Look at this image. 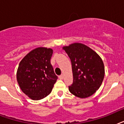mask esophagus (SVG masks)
Here are the masks:
<instances>
[{
	"label": "esophagus",
	"mask_w": 124,
	"mask_h": 124,
	"mask_svg": "<svg viewBox=\"0 0 124 124\" xmlns=\"http://www.w3.org/2000/svg\"><path fill=\"white\" fill-rule=\"evenodd\" d=\"M59 77V78H60V79H63V78H64V75H60V76H59V77Z\"/></svg>",
	"instance_id": "34e87169"
}]
</instances>
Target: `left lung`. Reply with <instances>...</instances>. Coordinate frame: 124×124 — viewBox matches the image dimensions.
Listing matches in <instances>:
<instances>
[{"label": "left lung", "instance_id": "obj_1", "mask_svg": "<svg viewBox=\"0 0 124 124\" xmlns=\"http://www.w3.org/2000/svg\"><path fill=\"white\" fill-rule=\"evenodd\" d=\"M70 57L72 65L73 82L69 90L81 98L89 97L102 84L105 75L103 61L96 52L80 43L63 47Z\"/></svg>", "mask_w": 124, "mask_h": 124}]
</instances>
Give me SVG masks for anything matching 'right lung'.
I'll return each instance as SVG.
<instances>
[{
	"label": "right lung",
	"mask_w": 124,
	"mask_h": 124,
	"mask_svg": "<svg viewBox=\"0 0 124 124\" xmlns=\"http://www.w3.org/2000/svg\"><path fill=\"white\" fill-rule=\"evenodd\" d=\"M52 54L51 49L38 47L19 64L17 82L21 90L32 100H40L50 94L58 78L51 64Z\"/></svg>",
	"instance_id": "right-lung-1"
}]
</instances>
